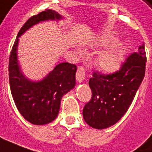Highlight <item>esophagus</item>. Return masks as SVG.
Instances as JSON below:
<instances>
[{
    "instance_id": "1",
    "label": "esophagus",
    "mask_w": 152,
    "mask_h": 152,
    "mask_svg": "<svg viewBox=\"0 0 152 152\" xmlns=\"http://www.w3.org/2000/svg\"><path fill=\"white\" fill-rule=\"evenodd\" d=\"M76 78H77V81L78 83H83V81L84 80L85 78V69L84 68L80 67L78 68V70L76 73Z\"/></svg>"
}]
</instances>
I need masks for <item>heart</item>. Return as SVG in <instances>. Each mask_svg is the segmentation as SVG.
Instances as JSON below:
<instances>
[{
    "mask_svg": "<svg viewBox=\"0 0 152 152\" xmlns=\"http://www.w3.org/2000/svg\"><path fill=\"white\" fill-rule=\"evenodd\" d=\"M105 45L107 46V43ZM123 60L122 50L118 47H110L99 57V67L105 73H114L121 67Z\"/></svg>",
    "mask_w": 152,
    "mask_h": 152,
    "instance_id": "heart-1",
    "label": "heart"
}]
</instances>
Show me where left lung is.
Instances as JSON below:
<instances>
[{
  "label": "left lung",
  "mask_w": 152,
  "mask_h": 152,
  "mask_svg": "<svg viewBox=\"0 0 152 152\" xmlns=\"http://www.w3.org/2000/svg\"><path fill=\"white\" fill-rule=\"evenodd\" d=\"M145 45L126 59L119 71L112 74L94 72L89 80L91 101L85 105L83 116L91 128L104 129L115 124L132 104L145 76Z\"/></svg>",
  "instance_id": "1"
}]
</instances>
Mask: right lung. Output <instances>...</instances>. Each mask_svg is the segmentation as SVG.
<instances>
[{"label":"right lung","mask_w":152,"mask_h":152,"mask_svg":"<svg viewBox=\"0 0 152 152\" xmlns=\"http://www.w3.org/2000/svg\"><path fill=\"white\" fill-rule=\"evenodd\" d=\"M63 16L47 10L31 17L19 30L10 52L9 80L10 91L17 109L24 119L33 124L43 125L52 122L60 111L62 96L75 87V64L63 62L39 81H33L23 74L18 60L19 37L39 23L59 21Z\"/></svg>","instance_id":"obj_1"}]
</instances>
